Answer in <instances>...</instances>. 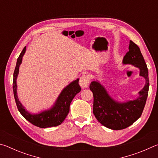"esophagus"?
<instances>
[{
	"label": "esophagus",
	"mask_w": 158,
	"mask_h": 158,
	"mask_svg": "<svg viewBox=\"0 0 158 158\" xmlns=\"http://www.w3.org/2000/svg\"><path fill=\"white\" fill-rule=\"evenodd\" d=\"M89 84V78L87 75H83L81 77L79 80V84L83 89H85L88 87Z\"/></svg>",
	"instance_id": "esophagus-1"
}]
</instances>
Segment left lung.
Instances as JSON below:
<instances>
[{
    "label": "left lung",
    "instance_id": "1",
    "mask_svg": "<svg viewBox=\"0 0 158 158\" xmlns=\"http://www.w3.org/2000/svg\"><path fill=\"white\" fill-rule=\"evenodd\" d=\"M129 52L123 59V65H131L139 69V76L145 79V85L134 100L118 101L109 94L98 79L90 84L93 94V114L98 122L109 129L123 130L132 125L139 118L146 105L149 89L148 70L140 49L130 41Z\"/></svg>",
    "mask_w": 158,
    "mask_h": 158
}]
</instances>
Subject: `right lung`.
Instances as JSON below:
<instances>
[{
  "mask_svg": "<svg viewBox=\"0 0 158 158\" xmlns=\"http://www.w3.org/2000/svg\"><path fill=\"white\" fill-rule=\"evenodd\" d=\"M26 47L23 48L19 56L15 69L13 74V92L17 104L18 110L21 114L29 121L37 127L47 128L56 127L60 125L65 119L69 111V105L75 95L81 91V87L79 84V79L74 80L69 83L61 90L56 100L50 108L44 109L38 113H32L25 108L19 100L17 95V79L19 72V67L22 63V58L26 53Z\"/></svg>",
  "mask_w": 158,
  "mask_h": 158,
  "instance_id": "right-lung-1",
  "label": "right lung"
}]
</instances>
